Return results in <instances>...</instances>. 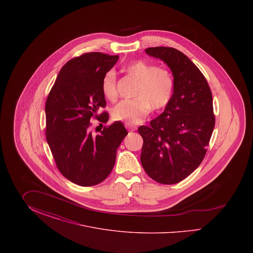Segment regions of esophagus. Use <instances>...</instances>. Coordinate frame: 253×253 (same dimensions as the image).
<instances>
[{
  "label": "esophagus",
  "instance_id": "esophagus-1",
  "mask_svg": "<svg viewBox=\"0 0 253 253\" xmlns=\"http://www.w3.org/2000/svg\"><path fill=\"white\" fill-rule=\"evenodd\" d=\"M125 126H126V128H127L128 130H130L131 132H133V131H135V130H136V127H135L134 125H131V124L126 123V124H125Z\"/></svg>",
  "mask_w": 253,
  "mask_h": 253
}]
</instances>
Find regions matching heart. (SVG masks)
Masks as SVG:
<instances>
[{
    "label": "heart",
    "instance_id": "obj_1",
    "mask_svg": "<svg viewBox=\"0 0 253 253\" xmlns=\"http://www.w3.org/2000/svg\"><path fill=\"white\" fill-rule=\"evenodd\" d=\"M126 71L138 83L133 99H125L118 103L112 110V117L116 121L128 124H137L153 111L166 108L174 92V79L168 68L157 66L135 60L127 65ZM101 90L109 100H115L118 96L117 75L109 70L101 81Z\"/></svg>",
    "mask_w": 253,
    "mask_h": 253
}]
</instances>
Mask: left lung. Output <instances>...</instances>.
Here are the masks:
<instances>
[{"label": "left lung", "mask_w": 253, "mask_h": 253, "mask_svg": "<svg viewBox=\"0 0 253 253\" xmlns=\"http://www.w3.org/2000/svg\"><path fill=\"white\" fill-rule=\"evenodd\" d=\"M145 51L167 63L174 92L165 111L149 126L138 128L143 138L140 160L152 179L172 185L204 159L215 125L212 94L204 75L179 50L157 46Z\"/></svg>", "instance_id": "left-lung-1"}]
</instances>
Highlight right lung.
Listing matches in <instances>:
<instances>
[{
  "label": "right lung",
  "instance_id": "add662e5",
  "mask_svg": "<svg viewBox=\"0 0 253 253\" xmlns=\"http://www.w3.org/2000/svg\"><path fill=\"white\" fill-rule=\"evenodd\" d=\"M119 60L100 52L84 53L67 61L45 102L46 140L60 173L73 183L91 187L114 168L117 150L128 134L121 121L90 132L92 120L106 123L108 113L101 81ZM100 123V124H101Z\"/></svg>",
  "mask_w": 253,
  "mask_h": 253
}]
</instances>
